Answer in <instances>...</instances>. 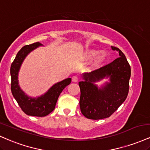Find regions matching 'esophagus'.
I'll list each match as a JSON object with an SVG mask.
<instances>
[{
  "mask_svg": "<svg viewBox=\"0 0 150 150\" xmlns=\"http://www.w3.org/2000/svg\"><path fill=\"white\" fill-rule=\"evenodd\" d=\"M72 81H73V82H77V81H78V77L75 75V76H73V77H72Z\"/></svg>",
  "mask_w": 150,
  "mask_h": 150,
  "instance_id": "1",
  "label": "esophagus"
}]
</instances>
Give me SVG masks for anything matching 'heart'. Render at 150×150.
Returning <instances> with one entry per match:
<instances>
[{"mask_svg": "<svg viewBox=\"0 0 150 150\" xmlns=\"http://www.w3.org/2000/svg\"><path fill=\"white\" fill-rule=\"evenodd\" d=\"M98 53V51L96 50H87L85 54V57L87 59H91L95 57ZM98 56L94 60V62H93V66L94 67H98V66H100V64H102L107 59L108 54L105 52H101L100 53H99Z\"/></svg>", "mask_w": 150, "mask_h": 150, "instance_id": "b5f03b06", "label": "heart"}]
</instances>
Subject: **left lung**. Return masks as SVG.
<instances>
[{
    "instance_id": "1",
    "label": "left lung",
    "mask_w": 150,
    "mask_h": 150,
    "mask_svg": "<svg viewBox=\"0 0 150 150\" xmlns=\"http://www.w3.org/2000/svg\"><path fill=\"white\" fill-rule=\"evenodd\" d=\"M111 47L119 52L120 57L99 69L83 74L84 81L79 82L81 112L88 119L97 120L111 116L129 93L131 66L120 49ZM105 77L109 78L110 82L102 88L93 83Z\"/></svg>"
}]
</instances>
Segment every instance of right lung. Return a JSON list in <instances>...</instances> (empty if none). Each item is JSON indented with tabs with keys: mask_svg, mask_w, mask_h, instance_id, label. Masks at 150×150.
I'll return each mask as SVG.
<instances>
[{
	"mask_svg": "<svg viewBox=\"0 0 150 150\" xmlns=\"http://www.w3.org/2000/svg\"><path fill=\"white\" fill-rule=\"evenodd\" d=\"M42 45L37 42L23 47L19 50L10 67L11 91L19 107L26 115L34 117H45L54 110L60 93L71 82V78L59 82L48 90L44 95L38 98L28 96L19 87L18 73L24 59L30 52Z\"/></svg>",
	"mask_w": 150,
	"mask_h": 150,
	"instance_id": "add662e5",
	"label": "right lung"
}]
</instances>
